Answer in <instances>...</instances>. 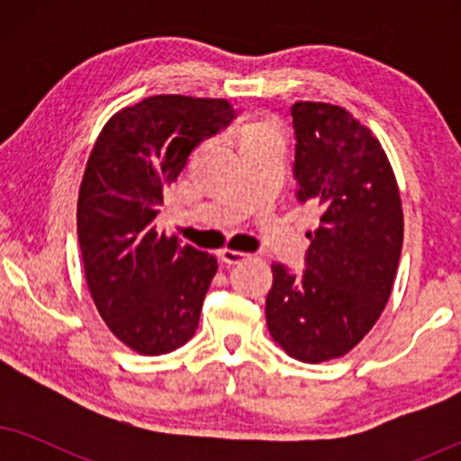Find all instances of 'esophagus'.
I'll use <instances>...</instances> for the list:
<instances>
[{"mask_svg":"<svg viewBox=\"0 0 461 461\" xmlns=\"http://www.w3.org/2000/svg\"><path fill=\"white\" fill-rule=\"evenodd\" d=\"M220 258H222L226 264H232V267H235V264L249 260V254H243V251H235V249H222L220 251Z\"/></svg>","mask_w":461,"mask_h":461,"instance_id":"34e87169","label":"esophagus"}]
</instances>
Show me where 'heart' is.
I'll use <instances>...</instances> for the list:
<instances>
[{
    "label": "heart",
    "instance_id": "obj_1",
    "mask_svg": "<svg viewBox=\"0 0 461 461\" xmlns=\"http://www.w3.org/2000/svg\"><path fill=\"white\" fill-rule=\"evenodd\" d=\"M270 131H275L273 128H270V125H267V123H254V125H249V128L243 130V142H248V140H251V138H258V136H262V134H270Z\"/></svg>",
    "mask_w": 461,
    "mask_h": 461
}]
</instances>
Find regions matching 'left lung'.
<instances>
[{"label":"left lung","mask_w":461,"mask_h":461,"mask_svg":"<svg viewBox=\"0 0 461 461\" xmlns=\"http://www.w3.org/2000/svg\"><path fill=\"white\" fill-rule=\"evenodd\" d=\"M294 178L300 203L319 207L304 270L273 264L267 323L276 344L304 363L344 357L386 306L402 248L393 167L374 134L342 106H292Z\"/></svg>","instance_id":"8db88e82"}]
</instances>
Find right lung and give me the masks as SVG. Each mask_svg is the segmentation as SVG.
I'll list each match as a JSON object with an SVG mask.
<instances>
[{
	"label": "right lung",
	"instance_id": "obj_1",
	"mask_svg": "<svg viewBox=\"0 0 461 461\" xmlns=\"http://www.w3.org/2000/svg\"><path fill=\"white\" fill-rule=\"evenodd\" d=\"M235 109L222 98L150 96L100 131L77 199L86 281L109 330L140 355H166L197 331L218 260L155 230L163 193Z\"/></svg>",
	"mask_w": 461,
	"mask_h": 461
}]
</instances>
